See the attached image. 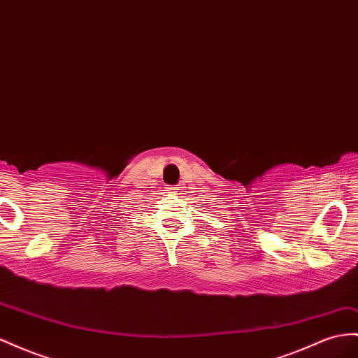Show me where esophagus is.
I'll return each mask as SVG.
<instances>
[{"label":"esophagus","instance_id":"1","mask_svg":"<svg viewBox=\"0 0 358 358\" xmlns=\"http://www.w3.org/2000/svg\"><path fill=\"white\" fill-rule=\"evenodd\" d=\"M182 188L180 187H167V191L171 192V194H180Z\"/></svg>","mask_w":358,"mask_h":358}]
</instances>
